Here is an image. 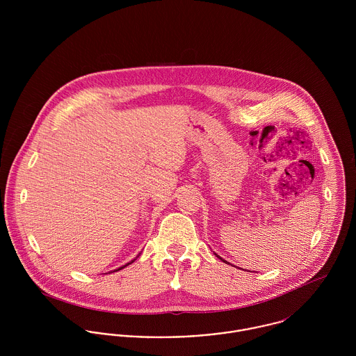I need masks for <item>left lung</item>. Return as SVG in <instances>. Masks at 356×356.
<instances>
[{"label":"left lung","mask_w":356,"mask_h":356,"mask_svg":"<svg viewBox=\"0 0 356 356\" xmlns=\"http://www.w3.org/2000/svg\"><path fill=\"white\" fill-rule=\"evenodd\" d=\"M216 256H218V254H216ZM218 257H219V259H220V260H223V259H222V257H220V256H218ZM223 261H225V263H227V261H226V260H223Z\"/></svg>","instance_id":"8db88e82"}]
</instances>
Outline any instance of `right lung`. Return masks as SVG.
<instances>
[{
	"mask_svg": "<svg viewBox=\"0 0 356 356\" xmlns=\"http://www.w3.org/2000/svg\"><path fill=\"white\" fill-rule=\"evenodd\" d=\"M134 260H136V259H134ZM134 260H131V261H130V263H127V264H126V266H129V264H131V263H133V261H134ZM126 266H123V267H126ZM123 267H120V268H118V270H122V268H123Z\"/></svg>",
	"mask_w": 356,
	"mask_h": 356,
	"instance_id": "right-lung-1",
	"label": "right lung"
}]
</instances>
